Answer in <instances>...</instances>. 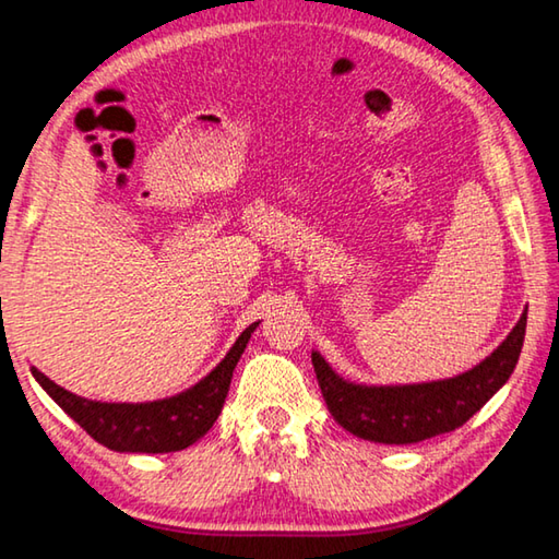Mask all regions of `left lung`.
<instances>
[{
    "label": "left lung",
    "mask_w": 559,
    "mask_h": 559,
    "mask_svg": "<svg viewBox=\"0 0 559 559\" xmlns=\"http://www.w3.org/2000/svg\"><path fill=\"white\" fill-rule=\"evenodd\" d=\"M527 311L480 366L463 376L418 385H358L343 380L313 353V368L335 423L362 440L407 445L465 425L508 383L525 341Z\"/></svg>",
    "instance_id": "obj_1"
}]
</instances>
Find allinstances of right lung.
Returning <instances> with one entry per match:
<instances>
[{"label":"right lung","mask_w":559,"mask_h":559,"mask_svg":"<svg viewBox=\"0 0 559 559\" xmlns=\"http://www.w3.org/2000/svg\"><path fill=\"white\" fill-rule=\"evenodd\" d=\"M251 323L238 335L234 348L211 373L189 391L154 403H99L86 401L64 391L55 380H49L37 368L32 376L51 395L69 418H74L82 428L104 448L117 453H176L206 436L216 423L221 407L231 385L234 368L246 348L248 338L255 331Z\"/></svg>","instance_id":"obj_1"}]
</instances>
